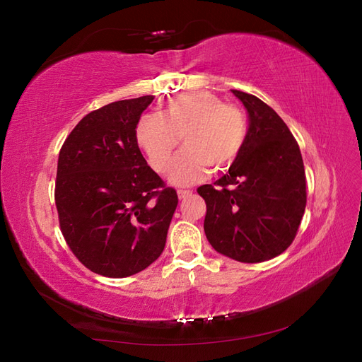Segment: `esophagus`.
I'll return each mask as SVG.
<instances>
[{
    "label": "esophagus",
    "instance_id": "obj_1",
    "mask_svg": "<svg viewBox=\"0 0 362 362\" xmlns=\"http://www.w3.org/2000/svg\"><path fill=\"white\" fill-rule=\"evenodd\" d=\"M192 194H193V192H190V190H178L180 201H185L187 198H190Z\"/></svg>",
    "mask_w": 362,
    "mask_h": 362
}]
</instances>
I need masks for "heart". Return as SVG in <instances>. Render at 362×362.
I'll return each instance as SVG.
<instances>
[{
	"mask_svg": "<svg viewBox=\"0 0 362 362\" xmlns=\"http://www.w3.org/2000/svg\"><path fill=\"white\" fill-rule=\"evenodd\" d=\"M136 139L156 172L166 170L182 139L185 148L172 161L168 180L185 187L205 180L210 168L231 166L245 145L246 117L211 92H185L173 96L163 115L141 116Z\"/></svg>",
	"mask_w": 362,
	"mask_h": 362,
	"instance_id": "obj_1",
	"label": "heart"
}]
</instances>
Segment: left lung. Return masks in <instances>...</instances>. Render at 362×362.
<instances>
[{"label":"left lung","mask_w":362,"mask_h":362,"mask_svg":"<svg viewBox=\"0 0 362 362\" xmlns=\"http://www.w3.org/2000/svg\"><path fill=\"white\" fill-rule=\"evenodd\" d=\"M245 105V145L228 173L201 185L204 231L210 245L240 262L281 255L296 237L305 213L302 154L286 122L259 98L231 90Z\"/></svg>","instance_id":"8db88e82"}]
</instances>
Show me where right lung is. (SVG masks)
<instances>
[{
  "label": "right lung",
  "mask_w": 362,
  "mask_h": 362,
  "mask_svg": "<svg viewBox=\"0 0 362 362\" xmlns=\"http://www.w3.org/2000/svg\"><path fill=\"white\" fill-rule=\"evenodd\" d=\"M146 95L86 115L59 154L56 206L68 246L108 278L145 270L164 249L178 196L164 187L136 139ZM162 190L160 191L159 189Z\"/></svg>",
  "instance_id": "obj_1"
}]
</instances>
